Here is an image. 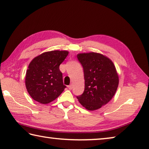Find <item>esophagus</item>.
Segmentation results:
<instances>
[{
    "instance_id": "obj_1",
    "label": "esophagus",
    "mask_w": 149,
    "mask_h": 149,
    "mask_svg": "<svg viewBox=\"0 0 149 149\" xmlns=\"http://www.w3.org/2000/svg\"><path fill=\"white\" fill-rule=\"evenodd\" d=\"M68 88H69V90H72V84H70V85H69V86H68Z\"/></svg>"
}]
</instances>
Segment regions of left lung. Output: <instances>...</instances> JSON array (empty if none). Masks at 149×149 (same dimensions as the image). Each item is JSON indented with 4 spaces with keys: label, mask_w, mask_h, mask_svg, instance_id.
Returning a JSON list of instances; mask_svg holds the SVG:
<instances>
[{
    "label": "left lung",
    "mask_w": 149,
    "mask_h": 149,
    "mask_svg": "<svg viewBox=\"0 0 149 149\" xmlns=\"http://www.w3.org/2000/svg\"><path fill=\"white\" fill-rule=\"evenodd\" d=\"M77 58L84 69L85 86L84 92L77 97L88 110H97L116 92L119 82L116 68L111 59L98 53L79 54Z\"/></svg>",
    "instance_id": "1"
}]
</instances>
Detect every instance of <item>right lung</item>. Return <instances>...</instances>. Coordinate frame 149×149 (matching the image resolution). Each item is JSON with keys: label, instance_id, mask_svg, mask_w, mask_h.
Here are the masks:
<instances>
[{"label": "right lung", "instance_id": "add662e5", "mask_svg": "<svg viewBox=\"0 0 149 149\" xmlns=\"http://www.w3.org/2000/svg\"><path fill=\"white\" fill-rule=\"evenodd\" d=\"M67 51L47 52L34 58L26 72L25 86L34 100L42 104L52 102L63 92L59 65L66 58Z\"/></svg>", "mask_w": 149, "mask_h": 149}]
</instances>
